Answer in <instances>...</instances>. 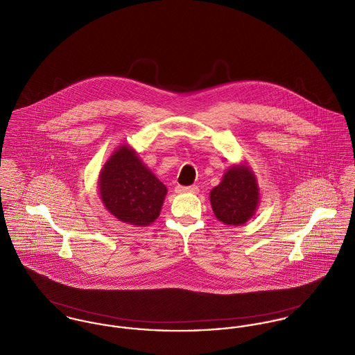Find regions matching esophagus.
<instances>
[{"label": "esophagus", "instance_id": "1", "mask_svg": "<svg viewBox=\"0 0 355 355\" xmlns=\"http://www.w3.org/2000/svg\"><path fill=\"white\" fill-rule=\"evenodd\" d=\"M175 191L177 193H197L198 191V187H196V185H191V187L178 185V187H175Z\"/></svg>", "mask_w": 355, "mask_h": 355}]
</instances>
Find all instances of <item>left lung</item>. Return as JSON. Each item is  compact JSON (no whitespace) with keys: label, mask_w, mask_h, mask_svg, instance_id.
<instances>
[{"label":"left lung","mask_w":355,"mask_h":355,"mask_svg":"<svg viewBox=\"0 0 355 355\" xmlns=\"http://www.w3.org/2000/svg\"><path fill=\"white\" fill-rule=\"evenodd\" d=\"M259 191L254 174L245 166L230 168L223 181L211 191L216 218L228 225H242L255 214Z\"/></svg>","instance_id":"1"}]
</instances>
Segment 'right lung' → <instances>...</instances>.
Returning <instances> with one entry per match:
<instances>
[{
	"instance_id": "add662e5",
	"label": "right lung",
	"mask_w": 355,
	"mask_h": 355,
	"mask_svg": "<svg viewBox=\"0 0 355 355\" xmlns=\"http://www.w3.org/2000/svg\"><path fill=\"white\" fill-rule=\"evenodd\" d=\"M100 194L113 216L131 225H148L159 216L166 187L128 146L110 155L100 174Z\"/></svg>"
}]
</instances>
